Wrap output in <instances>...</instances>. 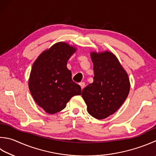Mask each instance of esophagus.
<instances>
[{"label":"esophagus","mask_w":156,"mask_h":156,"mask_svg":"<svg viewBox=\"0 0 156 156\" xmlns=\"http://www.w3.org/2000/svg\"><path fill=\"white\" fill-rule=\"evenodd\" d=\"M79 85H80L81 89L83 90V88H84V87H85V83H84V82H81V83H79Z\"/></svg>","instance_id":"obj_1"}]
</instances>
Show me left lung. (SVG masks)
I'll return each mask as SVG.
<instances>
[{
  "label": "left lung",
  "mask_w": 156,
  "mask_h": 156,
  "mask_svg": "<svg viewBox=\"0 0 156 156\" xmlns=\"http://www.w3.org/2000/svg\"><path fill=\"white\" fill-rule=\"evenodd\" d=\"M94 77L82 91L87 112L98 119L113 115L124 103L130 92L128 75L113 53L91 52Z\"/></svg>",
  "instance_id": "left-lung-1"
}]
</instances>
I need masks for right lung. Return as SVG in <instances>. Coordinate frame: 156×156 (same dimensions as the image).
<instances>
[{
    "label": "right lung",
    "mask_w": 156,
    "mask_h": 156,
    "mask_svg": "<svg viewBox=\"0 0 156 156\" xmlns=\"http://www.w3.org/2000/svg\"><path fill=\"white\" fill-rule=\"evenodd\" d=\"M77 49L64 42L44 51L32 67L28 87L37 104L46 113L64 109L73 96L80 95L81 88L72 80L67 62Z\"/></svg>",
    "instance_id": "right-lung-1"
}]
</instances>
